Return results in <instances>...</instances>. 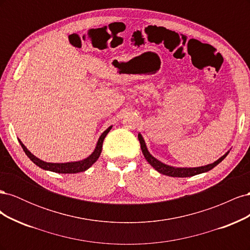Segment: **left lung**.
Masks as SVG:
<instances>
[{
  "label": "left lung",
  "instance_id": "1",
  "mask_svg": "<svg viewBox=\"0 0 250 250\" xmlns=\"http://www.w3.org/2000/svg\"><path fill=\"white\" fill-rule=\"evenodd\" d=\"M139 141H140V144H141L142 152H143L144 156H145L147 162L151 166H152V167L156 171L164 174V175H168V176H172V177H191V176L197 175V174H200V173H203V172H208L210 169H213L214 167H216L218 164H220L226 157V155H228V153H226L222 157L219 158L217 162L210 164V165H208V166H203V167H198V168H174V167H170V166H167V165L161 163L160 161H157L156 158H154L152 155L149 153V151L146 148L145 142H144L141 134H139Z\"/></svg>",
  "mask_w": 250,
  "mask_h": 250
}]
</instances>
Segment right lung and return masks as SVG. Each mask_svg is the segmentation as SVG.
I'll return each instance as SVG.
<instances>
[{
  "label": "right lung",
  "mask_w": 250,
  "mask_h": 250,
  "mask_svg": "<svg viewBox=\"0 0 250 250\" xmlns=\"http://www.w3.org/2000/svg\"><path fill=\"white\" fill-rule=\"evenodd\" d=\"M111 129V126L109 128H107L106 130H105L98 141L97 143V146L96 149L94 150V152L90 154L87 158L80 162H74V163H65V164H52V163H46V162H42L41 161L40 158H37L36 156H34L30 151L24 146V144H22L20 140V144L22 148V150L25 151V153L27 154V156L31 160L36 166H39L40 168L43 169V170H49L52 172H55V173H62V174H72V173H79V172H84L85 170H87L90 166H92L98 158H99L100 154H101V151H102V146H103V141L106 137L107 133L109 132V130Z\"/></svg>",
  "instance_id": "add662e5"
}]
</instances>
